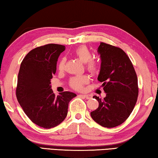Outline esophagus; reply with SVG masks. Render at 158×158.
Wrapping results in <instances>:
<instances>
[{
    "mask_svg": "<svg viewBox=\"0 0 158 158\" xmlns=\"http://www.w3.org/2000/svg\"><path fill=\"white\" fill-rule=\"evenodd\" d=\"M81 96H82V97H84V98H86L87 100H89V99H91V98H92V96L90 95H80Z\"/></svg>",
    "mask_w": 158,
    "mask_h": 158,
    "instance_id": "obj_1",
    "label": "esophagus"
}]
</instances>
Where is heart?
I'll list each match as a JSON object with an SVG mask.
<instances>
[{"instance_id": "obj_1", "label": "heart", "mask_w": 158, "mask_h": 158, "mask_svg": "<svg viewBox=\"0 0 158 158\" xmlns=\"http://www.w3.org/2000/svg\"><path fill=\"white\" fill-rule=\"evenodd\" d=\"M74 55L85 63V68L90 73L95 74L99 69V65L97 61L91 59L92 53L90 49L85 46H81L74 51ZM66 58L61 57L58 63V68L59 70H63L65 68ZM89 77L87 75H78L72 77L69 81V84L73 89L80 90L83 89L84 85L89 82Z\"/></svg>"}]
</instances>
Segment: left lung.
<instances>
[{
  "label": "left lung",
  "instance_id": "1",
  "mask_svg": "<svg viewBox=\"0 0 158 158\" xmlns=\"http://www.w3.org/2000/svg\"><path fill=\"white\" fill-rule=\"evenodd\" d=\"M101 67L98 80L106 97L98 101L99 106L90 116L99 125L114 127L126 121L137 100L139 89L137 74L132 62L121 48L100 42L98 49Z\"/></svg>",
  "mask_w": 158,
  "mask_h": 158
}]
</instances>
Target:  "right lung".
<instances>
[{
	"mask_svg": "<svg viewBox=\"0 0 158 158\" xmlns=\"http://www.w3.org/2000/svg\"><path fill=\"white\" fill-rule=\"evenodd\" d=\"M65 49V46L56 44L37 47L23 58L19 72L16 89L19 103L32 122L46 129L65 120L69 101L77 96L69 91L56 96L51 89L58 58Z\"/></svg>",
	"mask_w": 158,
	"mask_h": 158,
	"instance_id": "right-lung-1",
	"label": "right lung"
}]
</instances>
